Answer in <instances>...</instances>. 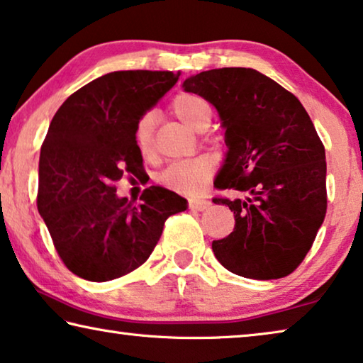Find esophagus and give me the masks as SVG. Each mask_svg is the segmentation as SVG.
Masks as SVG:
<instances>
[{
	"mask_svg": "<svg viewBox=\"0 0 363 363\" xmlns=\"http://www.w3.org/2000/svg\"><path fill=\"white\" fill-rule=\"evenodd\" d=\"M211 202L210 200H203V199H191L189 200V208L195 210V211H205L206 208H210Z\"/></svg>",
	"mask_w": 363,
	"mask_h": 363,
	"instance_id": "esophagus-1",
	"label": "esophagus"
}]
</instances>
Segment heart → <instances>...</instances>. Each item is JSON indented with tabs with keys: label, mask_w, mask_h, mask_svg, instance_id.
I'll list each match as a JSON object with an SVG mask.
<instances>
[{
	"label": "heart",
	"mask_w": 363,
	"mask_h": 363,
	"mask_svg": "<svg viewBox=\"0 0 363 363\" xmlns=\"http://www.w3.org/2000/svg\"><path fill=\"white\" fill-rule=\"evenodd\" d=\"M172 113L186 123L189 128L197 130L203 121L211 119V108L202 96L195 94H181L171 103ZM155 114L147 113L137 121L134 129L135 145L143 157H148L153 150ZM215 169V163L210 157H195L171 163L160 174V182L172 192L194 195L202 192Z\"/></svg>",
	"instance_id": "1"
}]
</instances>
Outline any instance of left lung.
Masks as SVG:
<instances>
[{
    "label": "left lung",
    "instance_id": "1",
    "mask_svg": "<svg viewBox=\"0 0 363 363\" xmlns=\"http://www.w3.org/2000/svg\"><path fill=\"white\" fill-rule=\"evenodd\" d=\"M182 87L218 109L228 155L215 197L234 211L233 233L213 240L224 268L244 278L291 274L312 249L326 215L325 147L296 95L250 67H221L184 80Z\"/></svg>",
    "mask_w": 363,
    "mask_h": 363
}]
</instances>
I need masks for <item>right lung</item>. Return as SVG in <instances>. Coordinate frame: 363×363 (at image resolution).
I'll list each match as a JSON object with an SVG mask.
<instances>
[{
  "label": "right lung",
  "instance_id": "add662e5",
  "mask_svg": "<svg viewBox=\"0 0 363 363\" xmlns=\"http://www.w3.org/2000/svg\"><path fill=\"white\" fill-rule=\"evenodd\" d=\"M171 71H116L69 96L51 119L38 163L37 208L57 255L79 278L105 283L134 272L158 244L164 221L187 200L150 186L140 202L114 182L139 177L134 129L172 85Z\"/></svg>",
  "mask_w": 363,
  "mask_h": 363
}]
</instances>
